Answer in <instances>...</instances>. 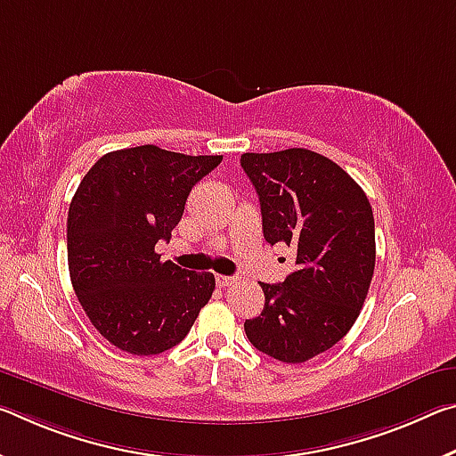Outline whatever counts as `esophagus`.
I'll return each instance as SVG.
<instances>
[{
  "instance_id": "obj_1",
  "label": "esophagus",
  "mask_w": 456,
  "mask_h": 456,
  "mask_svg": "<svg viewBox=\"0 0 456 456\" xmlns=\"http://www.w3.org/2000/svg\"><path fill=\"white\" fill-rule=\"evenodd\" d=\"M237 280H240V278H235V276H223V273H219V276L215 278L216 286H219V288H229V286H233V284H237Z\"/></svg>"
}]
</instances>
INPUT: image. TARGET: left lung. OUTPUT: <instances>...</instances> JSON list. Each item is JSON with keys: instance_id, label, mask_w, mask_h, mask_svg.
<instances>
[{"instance_id": "8db88e82", "label": "left lung", "mask_w": 456, "mask_h": 456, "mask_svg": "<svg viewBox=\"0 0 456 456\" xmlns=\"http://www.w3.org/2000/svg\"><path fill=\"white\" fill-rule=\"evenodd\" d=\"M256 186L264 237L296 249L281 284L262 286V314L245 321L257 351L284 363H305L337 345L363 306L375 267L370 200L341 166L313 150L243 154Z\"/></svg>"}]
</instances>
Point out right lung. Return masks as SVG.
I'll use <instances>...</instances> for the list:
<instances>
[{
  "instance_id": "right-lung-1",
  "label": "right lung",
  "mask_w": 456,
  "mask_h": 456,
  "mask_svg": "<svg viewBox=\"0 0 456 456\" xmlns=\"http://www.w3.org/2000/svg\"><path fill=\"white\" fill-rule=\"evenodd\" d=\"M223 156H186L158 146L110 151L70 200L69 272L93 327L118 349L158 355L189 335L215 290L211 272L160 262L186 199Z\"/></svg>"
}]
</instances>
